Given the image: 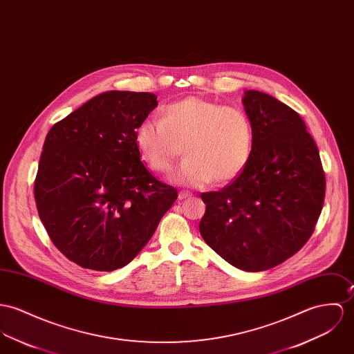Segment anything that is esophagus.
<instances>
[{"label":"esophagus","mask_w":354,"mask_h":354,"mask_svg":"<svg viewBox=\"0 0 354 354\" xmlns=\"http://www.w3.org/2000/svg\"><path fill=\"white\" fill-rule=\"evenodd\" d=\"M188 197H192V194L185 192V191H181V192L178 193V198L180 200H184V198H188Z\"/></svg>","instance_id":"1"}]
</instances>
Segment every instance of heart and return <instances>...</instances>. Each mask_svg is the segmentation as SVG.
<instances>
[{
    "label": "heart",
    "instance_id": "1",
    "mask_svg": "<svg viewBox=\"0 0 354 354\" xmlns=\"http://www.w3.org/2000/svg\"><path fill=\"white\" fill-rule=\"evenodd\" d=\"M135 142L142 158L157 173H169L184 146L188 156L174 181L198 187L212 180L222 185L248 166L254 129L242 108L191 96L165 105L160 119H145Z\"/></svg>",
    "mask_w": 354,
    "mask_h": 354
}]
</instances>
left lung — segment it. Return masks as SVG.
Returning a JSON list of instances; mask_svg holds the SVG:
<instances>
[{"instance_id": "left-lung-1", "label": "left lung", "mask_w": 354, "mask_h": 354, "mask_svg": "<svg viewBox=\"0 0 354 354\" xmlns=\"http://www.w3.org/2000/svg\"><path fill=\"white\" fill-rule=\"evenodd\" d=\"M254 129L252 158L219 192L200 194L205 243L232 266L261 272L296 254L319 219L326 178L319 150L288 105L257 91L242 98Z\"/></svg>"}]
</instances>
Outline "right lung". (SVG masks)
I'll return each mask as SVG.
<instances>
[{"label": "right lung", "mask_w": 354, "mask_h": 354, "mask_svg": "<svg viewBox=\"0 0 354 354\" xmlns=\"http://www.w3.org/2000/svg\"><path fill=\"white\" fill-rule=\"evenodd\" d=\"M158 105L147 92L91 98L48 131L35 178L39 218L71 262L112 272L146 246L177 200L140 161L138 126Z\"/></svg>", "instance_id": "add662e5"}]
</instances>
